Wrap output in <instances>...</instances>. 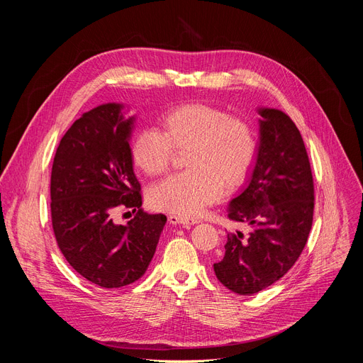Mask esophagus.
<instances>
[{
  "instance_id": "34e87169",
  "label": "esophagus",
  "mask_w": 363,
  "mask_h": 363,
  "mask_svg": "<svg viewBox=\"0 0 363 363\" xmlns=\"http://www.w3.org/2000/svg\"><path fill=\"white\" fill-rule=\"evenodd\" d=\"M169 222L170 223H182V225H196L200 222L199 218L196 216H179V215H169Z\"/></svg>"
}]
</instances>
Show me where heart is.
<instances>
[{
  "instance_id": "b5f03b06",
  "label": "heart",
  "mask_w": 363,
  "mask_h": 363,
  "mask_svg": "<svg viewBox=\"0 0 363 363\" xmlns=\"http://www.w3.org/2000/svg\"><path fill=\"white\" fill-rule=\"evenodd\" d=\"M160 132L141 129L130 141V157L148 177H160L174 160V150L184 151L189 170L150 189L148 201L157 211L179 216L200 213L219 199L222 184H240L256 156L252 123L225 110L188 103L170 108L159 121Z\"/></svg>"
}]
</instances>
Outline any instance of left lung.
<instances>
[{
	"label": "left lung",
	"instance_id": "left-lung-1",
	"mask_svg": "<svg viewBox=\"0 0 363 363\" xmlns=\"http://www.w3.org/2000/svg\"><path fill=\"white\" fill-rule=\"evenodd\" d=\"M256 163L228 218L250 233H228L216 278L240 296H252L287 274L300 257L313 222L315 188L300 130L281 110L259 108Z\"/></svg>",
	"mask_w": 363,
	"mask_h": 363
}]
</instances>
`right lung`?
<instances>
[{
	"label": "right lung",
	"mask_w": 363,
	"mask_h": 363,
	"mask_svg": "<svg viewBox=\"0 0 363 363\" xmlns=\"http://www.w3.org/2000/svg\"><path fill=\"white\" fill-rule=\"evenodd\" d=\"M107 103L82 114L57 147L51 170V222L72 268L101 289L140 279L156 253L166 216L144 212L129 138L135 118ZM116 206L132 208L126 225L112 220Z\"/></svg>",
	"instance_id": "right-lung-1"
}]
</instances>
